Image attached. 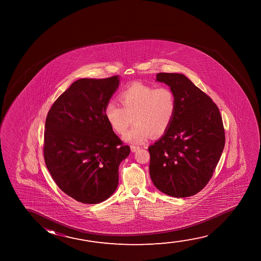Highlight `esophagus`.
Here are the masks:
<instances>
[{
	"label": "esophagus",
	"mask_w": 261,
	"mask_h": 261,
	"mask_svg": "<svg viewBox=\"0 0 261 261\" xmlns=\"http://www.w3.org/2000/svg\"><path fill=\"white\" fill-rule=\"evenodd\" d=\"M140 150V147L139 146H134V145H132L131 146V150H132V152H136L137 150Z\"/></svg>",
	"instance_id": "esophagus-1"
}]
</instances>
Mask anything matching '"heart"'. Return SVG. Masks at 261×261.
Returning <instances> with one entry per match:
<instances>
[{"label":"heart","instance_id":"b5f03b06","mask_svg":"<svg viewBox=\"0 0 261 261\" xmlns=\"http://www.w3.org/2000/svg\"><path fill=\"white\" fill-rule=\"evenodd\" d=\"M120 105L111 101L105 108V117L111 128L124 135V140L134 144L143 143L150 136L159 137L170 127L176 111L175 93L168 87L154 88L134 83L119 94Z\"/></svg>","mask_w":261,"mask_h":261}]
</instances>
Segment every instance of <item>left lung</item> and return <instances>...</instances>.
<instances>
[{"label":"left lung","instance_id":"8db88e82","mask_svg":"<svg viewBox=\"0 0 261 261\" xmlns=\"http://www.w3.org/2000/svg\"><path fill=\"white\" fill-rule=\"evenodd\" d=\"M175 93L176 111L170 127L149 147L150 175L168 196L185 198L207 185L225 147V130L218 106L179 73H159Z\"/></svg>","mask_w":261,"mask_h":261}]
</instances>
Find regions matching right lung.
<instances>
[{
  "mask_svg": "<svg viewBox=\"0 0 261 261\" xmlns=\"http://www.w3.org/2000/svg\"><path fill=\"white\" fill-rule=\"evenodd\" d=\"M119 83V75L76 80L47 115V168L60 189L82 203H100L115 193L118 167L130 153L105 117Z\"/></svg>",
  "mask_w": 261,
  "mask_h": 261,
  "instance_id": "1",
  "label": "right lung"
}]
</instances>
